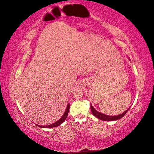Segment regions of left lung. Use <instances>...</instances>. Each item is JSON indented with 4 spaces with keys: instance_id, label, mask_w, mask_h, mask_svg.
Segmentation results:
<instances>
[{
    "instance_id": "left-lung-1",
    "label": "left lung",
    "mask_w": 154,
    "mask_h": 154,
    "mask_svg": "<svg viewBox=\"0 0 154 154\" xmlns=\"http://www.w3.org/2000/svg\"><path fill=\"white\" fill-rule=\"evenodd\" d=\"M90 109H91V111L94 115V116L97 117L98 119H100L101 120H103V121H114V120H117L118 119H120V118L123 117L125 115V114L127 113L129 108L127 110V111H125V112L121 114V115H118V116H108V115H104V114L100 113V112L97 111L94 108L92 104H90Z\"/></svg>"
}]
</instances>
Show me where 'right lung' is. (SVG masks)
<instances>
[{"instance_id": "add662e5", "label": "right lung", "mask_w": 154, "mask_h": 154, "mask_svg": "<svg viewBox=\"0 0 154 154\" xmlns=\"http://www.w3.org/2000/svg\"><path fill=\"white\" fill-rule=\"evenodd\" d=\"M69 110V103L68 104V106H67V107L66 109L64 115H63V116L60 118V120H58L57 122H54V123H53L52 124H50L49 125H37L38 126V127H40L42 128H51L57 127V126L62 124L63 122H64V120L66 119V118H67V116H68V115Z\"/></svg>"}]
</instances>
